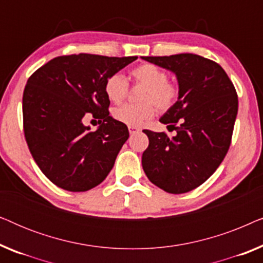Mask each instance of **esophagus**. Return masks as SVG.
Listing matches in <instances>:
<instances>
[{"instance_id": "esophagus-1", "label": "esophagus", "mask_w": 263, "mask_h": 263, "mask_svg": "<svg viewBox=\"0 0 263 263\" xmlns=\"http://www.w3.org/2000/svg\"><path fill=\"white\" fill-rule=\"evenodd\" d=\"M128 129H129V133H130V134H135V133L140 132V128H138V127H133V125H129Z\"/></svg>"}]
</instances>
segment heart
I'll use <instances>...</instances> for the list:
<instances>
[{
    "label": "heart",
    "mask_w": 263,
    "mask_h": 263,
    "mask_svg": "<svg viewBox=\"0 0 263 263\" xmlns=\"http://www.w3.org/2000/svg\"><path fill=\"white\" fill-rule=\"evenodd\" d=\"M134 84L143 85L139 104H124L114 110L112 116L121 123L139 127L156 112V106L166 111L175 105L179 97V86L168 80L166 70L152 63H142L130 71ZM105 95L110 102L120 104L129 91V84L120 73L111 74L106 79Z\"/></svg>",
    "instance_id": "b5f03b06"
}]
</instances>
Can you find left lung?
Listing matches in <instances>:
<instances>
[{"mask_svg":"<svg viewBox=\"0 0 263 263\" xmlns=\"http://www.w3.org/2000/svg\"><path fill=\"white\" fill-rule=\"evenodd\" d=\"M142 59L174 71L179 85L178 100L160 118L176 135L143 130L149 140L143 171L165 192L188 193L206 182L228 153L238 111L236 88L217 62L202 56Z\"/></svg>","mask_w":263,"mask_h":263,"instance_id":"8db88e82","label":"left lung"}]
</instances>
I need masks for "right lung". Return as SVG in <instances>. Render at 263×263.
<instances>
[{
	"mask_svg": "<svg viewBox=\"0 0 263 263\" xmlns=\"http://www.w3.org/2000/svg\"><path fill=\"white\" fill-rule=\"evenodd\" d=\"M136 59L59 56L28 78L23 96L25 139L34 161L53 184L68 192H86L109 175L129 132L109 116L104 86L111 74ZM85 117L98 119L100 128L86 127Z\"/></svg>",
	"mask_w": 263,
	"mask_h": 263,
	"instance_id": "1",
	"label": "right lung"
}]
</instances>
